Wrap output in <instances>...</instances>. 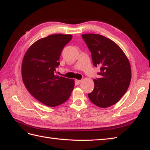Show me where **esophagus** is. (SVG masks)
Here are the masks:
<instances>
[{
    "mask_svg": "<svg viewBox=\"0 0 150 150\" xmlns=\"http://www.w3.org/2000/svg\"><path fill=\"white\" fill-rule=\"evenodd\" d=\"M81 82H82V81H81V80H75V83H76L77 85L80 84V83H81Z\"/></svg>",
    "mask_w": 150,
    "mask_h": 150,
    "instance_id": "1",
    "label": "esophagus"
}]
</instances>
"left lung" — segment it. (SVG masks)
Returning <instances> with one entry per match:
<instances>
[{
	"label": "left lung",
	"instance_id": "1",
	"mask_svg": "<svg viewBox=\"0 0 150 150\" xmlns=\"http://www.w3.org/2000/svg\"><path fill=\"white\" fill-rule=\"evenodd\" d=\"M91 53L95 67L100 66V77L94 80L95 88L88 94L91 102L99 107L116 104L129 87L132 72L126 55L113 41L96 34L82 35Z\"/></svg>",
	"mask_w": 150,
	"mask_h": 150
}]
</instances>
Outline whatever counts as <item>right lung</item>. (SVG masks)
I'll return each mask as SVG.
<instances>
[{
    "label": "right lung",
    "instance_id": "1",
    "mask_svg": "<svg viewBox=\"0 0 150 150\" xmlns=\"http://www.w3.org/2000/svg\"><path fill=\"white\" fill-rule=\"evenodd\" d=\"M71 38V34H51L34 43L23 57L24 85L34 98L47 106L63 103L74 89V80L55 75L62 48Z\"/></svg>",
    "mask_w": 150,
    "mask_h": 150
}]
</instances>
